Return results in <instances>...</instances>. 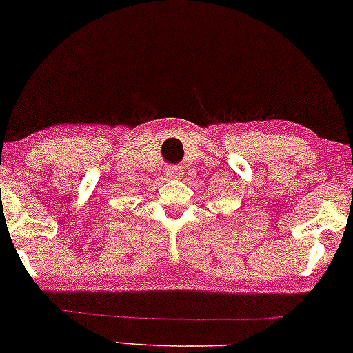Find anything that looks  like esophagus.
<instances>
[{
  "label": "esophagus",
  "mask_w": 353,
  "mask_h": 353,
  "mask_svg": "<svg viewBox=\"0 0 353 353\" xmlns=\"http://www.w3.org/2000/svg\"><path fill=\"white\" fill-rule=\"evenodd\" d=\"M167 176L172 178V180H180L181 170H180V168H175V167H168L167 168Z\"/></svg>",
  "instance_id": "34e87169"
}]
</instances>
